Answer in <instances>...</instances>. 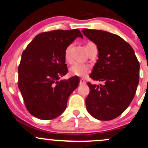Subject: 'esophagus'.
I'll return each instance as SVG.
<instances>
[{
	"instance_id": "1",
	"label": "esophagus",
	"mask_w": 148,
	"mask_h": 148,
	"mask_svg": "<svg viewBox=\"0 0 148 148\" xmlns=\"http://www.w3.org/2000/svg\"><path fill=\"white\" fill-rule=\"evenodd\" d=\"M80 85H85V84H86V82H85V79H83V78L80 79Z\"/></svg>"
}]
</instances>
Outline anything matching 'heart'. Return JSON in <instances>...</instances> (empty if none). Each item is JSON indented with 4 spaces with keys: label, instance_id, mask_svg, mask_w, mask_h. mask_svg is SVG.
<instances>
[{
    "label": "heart",
    "instance_id": "heart-1",
    "mask_svg": "<svg viewBox=\"0 0 148 148\" xmlns=\"http://www.w3.org/2000/svg\"><path fill=\"white\" fill-rule=\"evenodd\" d=\"M95 46V44L92 42L87 43L86 45L87 50L90 47ZM71 46H68L65 51V59L67 61H70V49H71ZM70 73L72 75L79 76V77H85L87 74L90 73V67L88 65L83 64V63L75 62L71 66L69 69Z\"/></svg>",
    "mask_w": 148,
    "mask_h": 148
}]
</instances>
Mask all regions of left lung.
<instances>
[{
    "instance_id": "8db88e82",
    "label": "left lung",
    "mask_w": 148,
    "mask_h": 148,
    "mask_svg": "<svg viewBox=\"0 0 148 148\" xmlns=\"http://www.w3.org/2000/svg\"><path fill=\"white\" fill-rule=\"evenodd\" d=\"M82 32L99 51L90 77L104 81V85L87 82L90 91L85 99L87 110L98 120H112L124 112L134 97L139 82V62L131 45L116 34L97 29Z\"/></svg>"
}]
</instances>
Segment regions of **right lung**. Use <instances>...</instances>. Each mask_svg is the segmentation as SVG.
Instances as JSON below:
<instances>
[{
  "instance_id": "1",
  "label": "right lung",
  "mask_w": 148,
  "mask_h": 148,
  "mask_svg": "<svg viewBox=\"0 0 148 148\" xmlns=\"http://www.w3.org/2000/svg\"><path fill=\"white\" fill-rule=\"evenodd\" d=\"M77 37L83 38L77 29L41 33L23 51L18 87L27 109L36 118L50 120L59 116L78 87V77L60 80L68 73L65 51Z\"/></svg>"
}]
</instances>
